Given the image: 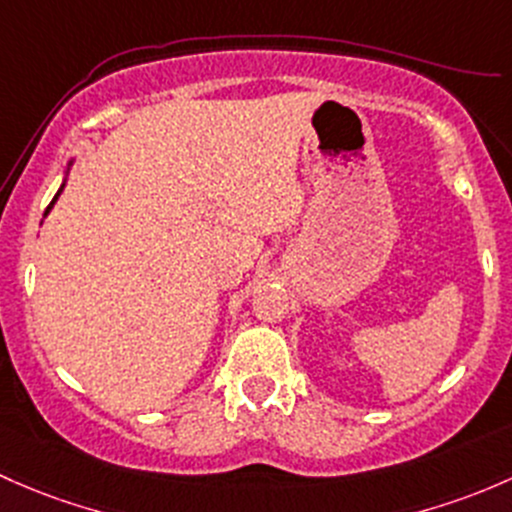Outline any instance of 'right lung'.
Instances as JSON below:
<instances>
[{"mask_svg":"<svg viewBox=\"0 0 512 512\" xmlns=\"http://www.w3.org/2000/svg\"><path fill=\"white\" fill-rule=\"evenodd\" d=\"M73 165V160L71 162H68V167H71ZM66 175H68V170H66ZM63 187H66V179H63V184H61V189H59V192H56V197L54 199H51V204H49V207H46V212H44V217H46V214H49L51 212V207H54V204H56V199H59V194L63 192Z\"/></svg>","mask_w":512,"mask_h":512,"instance_id":"1","label":"right lung"}]
</instances>
